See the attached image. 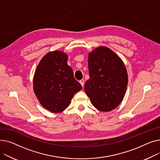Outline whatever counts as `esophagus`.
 I'll return each mask as SVG.
<instances>
[{"mask_svg":"<svg viewBox=\"0 0 160 160\" xmlns=\"http://www.w3.org/2000/svg\"><path fill=\"white\" fill-rule=\"evenodd\" d=\"M79 82L81 83V86L83 87H84V79H81V80L79 81Z\"/></svg>","mask_w":160,"mask_h":160,"instance_id":"1","label":"esophagus"}]
</instances>
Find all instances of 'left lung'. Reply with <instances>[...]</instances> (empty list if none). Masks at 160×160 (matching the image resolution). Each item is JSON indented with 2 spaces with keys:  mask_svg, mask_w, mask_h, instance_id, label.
<instances>
[{
  "mask_svg": "<svg viewBox=\"0 0 160 160\" xmlns=\"http://www.w3.org/2000/svg\"><path fill=\"white\" fill-rule=\"evenodd\" d=\"M90 79L84 91L95 108L102 112L116 108L125 96L128 75L119 56L105 46L98 47L88 54Z\"/></svg>",
  "mask_w": 160,
  "mask_h": 160,
  "instance_id": "1",
  "label": "left lung"
}]
</instances>
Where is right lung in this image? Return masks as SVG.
<instances>
[{"label":"right lung","instance_id":"add662e5","mask_svg":"<svg viewBox=\"0 0 160 160\" xmlns=\"http://www.w3.org/2000/svg\"><path fill=\"white\" fill-rule=\"evenodd\" d=\"M68 55L61 51L44 55L35 70L33 90L41 105L53 113L64 111L75 93L82 89L67 64Z\"/></svg>","mask_w":160,"mask_h":160}]
</instances>
